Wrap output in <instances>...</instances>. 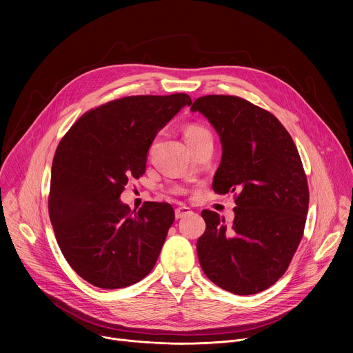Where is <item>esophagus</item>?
Returning a JSON list of instances; mask_svg holds the SVG:
<instances>
[{
    "label": "esophagus",
    "mask_w": 353,
    "mask_h": 353,
    "mask_svg": "<svg viewBox=\"0 0 353 353\" xmlns=\"http://www.w3.org/2000/svg\"><path fill=\"white\" fill-rule=\"evenodd\" d=\"M192 211L188 208V207H179V208H176V211H174V215H176V218L177 219H180V218H183V216H185V215H190Z\"/></svg>",
    "instance_id": "esophagus-1"
}]
</instances>
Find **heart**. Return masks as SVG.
Returning <instances> with one entry per match:
<instances>
[{
  "label": "heart",
  "mask_w": 353,
  "mask_h": 353,
  "mask_svg": "<svg viewBox=\"0 0 353 353\" xmlns=\"http://www.w3.org/2000/svg\"><path fill=\"white\" fill-rule=\"evenodd\" d=\"M208 134H210V131H208L205 127L199 125V124H190V125H187L185 130H184V138H185L187 143L194 142V141L199 139L201 137L208 135Z\"/></svg>",
  "instance_id": "obj_1"
}]
</instances>
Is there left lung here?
<instances>
[{"label":"left lung","mask_w":353,"mask_h":353,"mask_svg":"<svg viewBox=\"0 0 353 353\" xmlns=\"http://www.w3.org/2000/svg\"><path fill=\"white\" fill-rule=\"evenodd\" d=\"M190 110L205 116L222 142L214 191L236 196L229 226L214 211L201 212V268L230 293L263 292L285 274L303 237L309 185L297 148L274 114L241 97L207 94Z\"/></svg>","instance_id":"left-lung-1"}]
</instances>
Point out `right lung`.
<instances>
[{
    "mask_svg": "<svg viewBox=\"0 0 353 353\" xmlns=\"http://www.w3.org/2000/svg\"><path fill=\"white\" fill-rule=\"evenodd\" d=\"M185 93L128 96L86 112L60 141L52 166L48 214L71 268L102 289L143 279L158 261L174 211L120 201L128 179L145 173L148 149L184 106Z\"/></svg>",
    "mask_w": 353,
    "mask_h": 353,
    "instance_id": "add662e5",
    "label": "right lung"
}]
</instances>
